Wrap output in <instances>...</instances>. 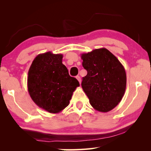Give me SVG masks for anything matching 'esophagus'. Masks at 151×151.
<instances>
[{"mask_svg":"<svg viewBox=\"0 0 151 151\" xmlns=\"http://www.w3.org/2000/svg\"><path fill=\"white\" fill-rule=\"evenodd\" d=\"M76 79H77V80H78V81L79 82V83H81V77H80V76H76Z\"/></svg>","mask_w":151,"mask_h":151,"instance_id":"1","label":"esophagus"}]
</instances>
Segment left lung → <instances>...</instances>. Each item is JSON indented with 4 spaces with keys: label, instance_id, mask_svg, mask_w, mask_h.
I'll list each match as a JSON object with an SVG mask.
<instances>
[{
    "label": "left lung",
    "instance_id": "1",
    "mask_svg": "<svg viewBox=\"0 0 151 151\" xmlns=\"http://www.w3.org/2000/svg\"><path fill=\"white\" fill-rule=\"evenodd\" d=\"M87 75L81 86L93 108L106 112L118 105L124 96L127 75L124 66L105 48L81 55Z\"/></svg>",
    "mask_w": 151,
    "mask_h": 151
}]
</instances>
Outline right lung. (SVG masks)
<instances>
[{"label":"right lung","instance_id":"right-lung-1","mask_svg":"<svg viewBox=\"0 0 151 151\" xmlns=\"http://www.w3.org/2000/svg\"><path fill=\"white\" fill-rule=\"evenodd\" d=\"M62 54L47 52L37 55L28 73L27 86L30 97L40 108L58 113L70 103L73 92L80 86L62 63Z\"/></svg>","mask_w":151,"mask_h":151}]
</instances>
